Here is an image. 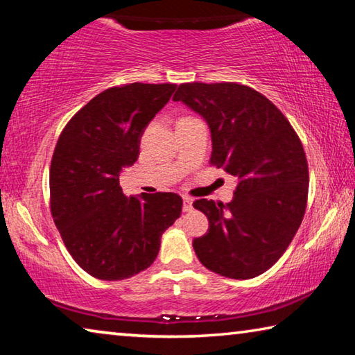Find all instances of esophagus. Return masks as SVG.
Instances as JSON below:
<instances>
[{
  "mask_svg": "<svg viewBox=\"0 0 355 355\" xmlns=\"http://www.w3.org/2000/svg\"><path fill=\"white\" fill-rule=\"evenodd\" d=\"M193 210V199L188 198V196H184L183 198V211H191Z\"/></svg>",
  "mask_w": 355,
  "mask_h": 355,
  "instance_id": "esophagus-1",
  "label": "esophagus"
}]
</instances>
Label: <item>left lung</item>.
<instances>
[{
    "label": "left lung",
    "mask_w": 355,
    "mask_h": 355,
    "mask_svg": "<svg viewBox=\"0 0 355 355\" xmlns=\"http://www.w3.org/2000/svg\"><path fill=\"white\" fill-rule=\"evenodd\" d=\"M173 101L204 118L210 162L237 178L229 204H193L208 218L207 234L193 240L196 254L221 277H259L288 250L305 215L309 177L300 139L277 105L239 83H183Z\"/></svg>",
    "instance_id": "obj_1"
}]
</instances>
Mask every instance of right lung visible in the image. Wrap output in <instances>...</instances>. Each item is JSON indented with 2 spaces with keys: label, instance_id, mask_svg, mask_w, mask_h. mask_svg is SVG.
I'll list each match as a JSON object with an SVG mask.
<instances>
[{
  "label": "right lung",
  "instance_id": "1",
  "mask_svg": "<svg viewBox=\"0 0 355 355\" xmlns=\"http://www.w3.org/2000/svg\"><path fill=\"white\" fill-rule=\"evenodd\" d=\"M177 85L131 83L109 88L82 107L56 142L50 208L74 261L98 279L131 278L148 268L161 237L180 218L175 193L126 198L123 168L139 157L140 137Z\"/></svg>",
  "mask_w": 355,
  "mask_h": 355
}]
</instances>
